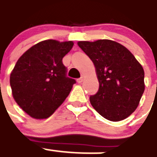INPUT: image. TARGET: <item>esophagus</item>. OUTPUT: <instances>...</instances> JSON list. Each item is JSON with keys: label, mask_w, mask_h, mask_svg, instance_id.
I'll use <instances>...</instances> for the list:
<instances>
[{"label": "esophagus", "mask_w": 157, "mask_h": 157, "mask_svg": "<svg viewBox=\"0 0 157 157\" xmlns=\"http://www.w3.org/2000/svg\"><path fill=\"white\" fill-rule=\"evenodd\" d=\"M83 80H84V77H81L79 79H77V82H78L79 84H80V83L83 82Z\"/></svg>", "instance_id": "34e87169"}]
</instances>
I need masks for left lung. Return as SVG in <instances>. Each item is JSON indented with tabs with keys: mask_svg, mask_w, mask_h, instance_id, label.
<instances>
[{
	"mask_svg": "<svg viewBox=\"0 0 157 157\" xmlns=\"http://www.w3.org/2000/svg\"><path fill=\"white\" fill-rule=\"evenodd\" d=\"M81 50L92 61L99 90L90 96L95 111L106 119L118 122L137 107L144 91L142 66L128 49L108 39L80 41Z\"/></svg>",
	"mask_w": 157,
	"mask_h": 157,
	"instance_id": "obj_1",
	"label": "left lung"
}]
</instances>
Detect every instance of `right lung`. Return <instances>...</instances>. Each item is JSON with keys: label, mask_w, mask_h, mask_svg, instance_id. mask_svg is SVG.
I'll return each instance as SVG.
<instances>
[{"label": "right lung", "mask_w": 157, "mask_h": 157, "mask_svg": "<svg viewBox=\"0 0 157 157\" xmlns=\"http://www.w3.org/2000/svg\"><path fill=\"white\" fill-rule=\"evenodd\" d=\"M73 46L72 41H42L16 62L10 75L13 98L32 118L50 117L69 95L76 80L66 76L62 58Z\"/></svg>", "instance_id": "1"}]
</instances>
